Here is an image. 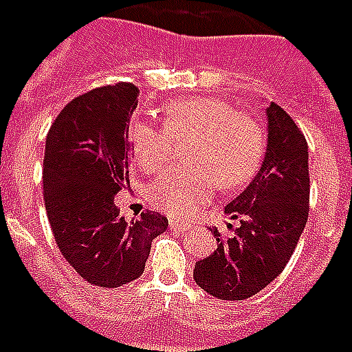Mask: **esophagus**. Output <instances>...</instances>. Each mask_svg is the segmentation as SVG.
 <instances>
[{
	"label": "esophagus",
	"mask_w": 352,
	"mask_h": 352,
	"mask_svg": "<svg viewBox=\"0 0 352 352\" xmlns=\"http://www.w3.org/2000/svg\"><path fill=\"white\" fill-rule=\"evenodd\" d=\"M169 228L171 230H181V232H188L192 228V224L184 221H169Z\"/></svg>",
	"instance_id": "obj_1"
}]
</instances>
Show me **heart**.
Segmentation results:
<instances>
[{"label":"heart","mask_w":352,"mask_h":352,"mask_svg":"<svg viewBox=\"0 0 352 352\" xmlns=\"http://www.w3.org/2000/svg\"><path fill=\"white\" fill-rule=\"evenodd\" d=\"M190 141L177 166L148 188V201L169 217H188L213 194L217 184L237 188L258 169L265 148L262 124L219 98H183L166 107L164 130L133 120L128 130L131 154L143 173H158L168 164L173 143Z\"/></svg>","instance_id":"obj_1"}]
</instances>
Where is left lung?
I'll use <instances>...</instances> for the list:
<instances>
[{
    "label": "left lung",
    "mask_w": 352,
    "mask_h": 352,
    "mask_svg": "<svg viewBox=\"0 0 352 352\" xmlns=\"http://www.w3.org/2000/svg\"><path fill=\"white\" fill-rule=\"evenodd\" d=\"M267 113V151L252 183L226 206L239 219L234 236L196 262L194 280L219 300H247L285 270L309 214L307 141L287 111L272 103Z\"/></svg>",
    "instance_id": "obj_1"
}]
</instances>
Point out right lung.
Returning a JSON list of instances; mask_svg holds the SVG:
<instances>
[{
	"label": "right lung",
	"instance_id": "right-lung-1",
	"mask_svg": "<svg viewBox=\"0 0 352 352\" xmlns=\"http://www.w3.org/2000/svg\"><path fill=\"white\" fill-rule=\"evenodd\" d=\"M138 87L116 82L80 94L52 122L43 160V198L64 258L96 287L116 288L145 272L151 243L168 219L145 211L124 221L115 196L126 188L130 116Z\"/></svg>",
	"mask_w": 352,
	"mask_h": 352
}]
</instances>
